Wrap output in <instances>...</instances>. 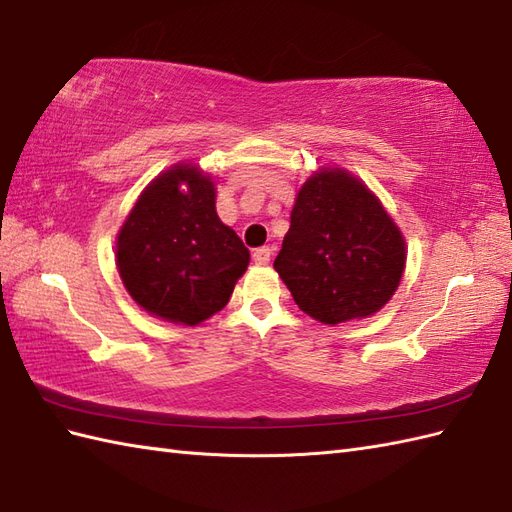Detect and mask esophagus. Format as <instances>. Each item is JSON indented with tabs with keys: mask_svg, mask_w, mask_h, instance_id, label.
Instances as JSON below:
<instances>
[{
	"mask_svg": "<svg viewBox=\"0 0 512 512\" xmlns=\"http://www.w3.org/2000/svg\"><path fill=\"white\" fill-rule=\"evenodd\" d=\"M270 257H273V250H270L268 246H262V248H255V250H253V262L259 264V266L268 264Z\"/></svg>",
	"mask_w": 512,
	"mask_h": 512,
	"instance_id": "34e87169",
	"label": "esophagus"
}]
</instances>
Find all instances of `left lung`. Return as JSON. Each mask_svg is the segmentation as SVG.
I'll use <instances>...</instances> for the list:
<instances>
[{
    "instance_id": "left-lung-1",
    "label": "left lung",
    "mask_w": 512,
    "mask_h": 512,
    "mask_svg": "<svg viewBox=\"0 0 512 512\" xmlns=\"http://www.w3.org/2000/svg\"><path fill=\"white\" fill-rule=\"evenodd\" d=\"M275 270L303 312L336 325L391 299L405 270V239L365 184L323 169L297 195Z\"/></svg>"
}]
</instances>
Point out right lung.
I'll return each mask as SVG.
<instances>
[{
  "label": "right lung",
  "mask_w": 512,
  "mask_h": 512,
  "mask_svg": "<svg viewBox=\"0 0 512 512\" xmlns=\"http://www.w3.org/2000/svg\"><path fill=\"white\" fill-rule=\"evenodd\" d=\"M248 259L242 239L215 213L213 182L189 165L149 184L116 242L129 295L147 312L182 325L220 312Z\"/></svg>",
  "instance_id": "obj_1"
}]
</instances>
